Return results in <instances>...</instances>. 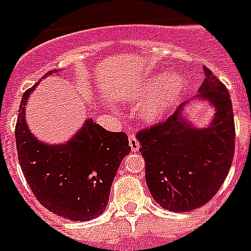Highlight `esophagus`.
<instances>
[{
	"instance_id": "obj_1",
	"label": "esophagus",
	"mask_w": 251,
	"mask_h": 251,
	"mask_svg": "<svg viewBox=\"0 0 251 251\" xmlns=\"http://www.w3.org/2000/svg\"><path fill=\"white\" fill-rule=\"evenodd\" d=\"M129 145H130V147H131V150H133V152H138V151H139V147H141V145H139V142H138L137 137H135V135H133V134H130L129 135Z\"/></svg>"
}]
</instances>
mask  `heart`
<instances>
[{"instance_id":"obj_1","label":"heart","mask_w":251,"mask_h":251,"mask_svg":"<svg viewBox=\"0 0 251 251\" xmlns=\"http://www.w3.org/2000/svg\"><path fill=\"white\" fill-rule=\"evenodd\" d=\"M187 88L189 83L183 74H156L130 91L127 100L134 102L146 98L138 108V113L147 124H156L167 117V114L178 104Z\"/></svg>"}]
</instances>
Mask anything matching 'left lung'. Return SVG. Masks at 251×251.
I'll list each match as a JSON object with an SVG mask.
<instances>
[{
	"instance_id": "obj_1",
	"label": "left lung",
	"mask_w": 251,
	"mask_h": 251,
	"mask_svg": "<svg viewBox=\"0 0 251 251\" xmlns=\"http://www.w3.org/2000/svg\"><path fill=\"white\" fill-rule=\"evenodd\" d=\"M197 101L210 104L214 117L195 126L185 114L187 101L163 124L139 131L146 182L157 204L187 212L206 204L226 181L234 153L233 108L226 87L203 68Z\"/></svg>"
}]
</instances>
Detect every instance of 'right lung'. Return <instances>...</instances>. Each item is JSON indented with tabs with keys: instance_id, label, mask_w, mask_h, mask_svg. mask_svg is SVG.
<instances>
[{
	"instance_id": "right-lung-1",
	"label": "right lung",
	"mask_w": 251,
	"mask_h": 251,
	"mask_svg": "<svg viewBox=\"0 0 251 251\" xmlns=\"http://www.w3.org/2000/svg\"><path fill=\"white\" fill-rule=\"evenodd\" d=\"M60 74L52 70L45 74ZM25 92L15 142L25 181L36 199L53 214L88 222L105 211L118 168L131 147L125 133H112L88 118L68 142L37 139L25 121V106L37 84Z\"/></svg>"
}]
</instances>
